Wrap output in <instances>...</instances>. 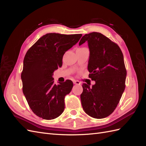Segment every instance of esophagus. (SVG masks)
Returning <instances> with one entry per match:
<instances>
[{
  "instance_id": "esophagus-1",
  "label": "esophagus",
  "mask_w": 146,
  "mask_h": 146,
  "mask_svg": "<svg viewBox=\"0 0 146 146\" xmlns=\"http://www.w3.org/2000/svg\"><path fill=\"white\" fill-rule=\"evenodd\" d=\"M73 83H74V84H75V85H80L81 84L80 82L77 81V80H74Z\"/></svg>"
}]
</instances>
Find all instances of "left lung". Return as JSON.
I'll use <instances>...</instances> for the list:
<instances>
[{
  "mask_svg": "<svg viewBox=\"0 0 146 146\" xmlns=\"http://www.w3.org/2000/svg\"><path fill=\"white\" fill-rule=\"evenodd\" d=\"M88 42L90 55L89 77L96 84L83 83L81 102L85 112L102 119L116 109L125 88L127 70L120 47L100 33L92 32L82 38L79 46Z\"/></svg>",
  "mask_w": 146,
  "mask_h": 146,
  "instance_id": "obj_1",
  "label": "left lung"
}]
</instances>
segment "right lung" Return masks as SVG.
<instances>
[{"label": "right lung", "mask_w": 146, "mask_h": 146, "mask_svg": "<svg viewBox=\"0 0 146 146\" xmlns=\"http://www.w3.org/2000/svg\"><path fill=\"white\" fill-rule=\"evenodd\" d=\"M82 36L47 33L26 53L21 73L23 91L30 108L38 117L51 120L63 112L65 96L71 91L73 83L67 80L56 85L53 73L62 66L65 52Z\"/></svg>", "instance_id": "1"}]
</instances>
